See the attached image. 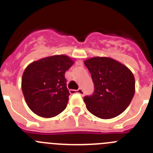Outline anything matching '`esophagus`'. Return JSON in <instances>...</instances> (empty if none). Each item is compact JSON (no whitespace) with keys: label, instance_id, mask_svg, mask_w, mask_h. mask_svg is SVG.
<instances>
[{"label":"esophagus","instance_id":"obj_1","mask_svg":"<svg viewBox=\"0 0 153 153\" xmlns=\"http://www.w3.org/2000/svg\"><path fill=\"white\" fill-rule=\"evenodd\" d=\"M70 93H72V94H74V93H79V94H80V95H83V93H84V92H83V90H82V89H78V90H70Z\"/></svg>","mask_w":153,"mask_h":153}]
</instances>
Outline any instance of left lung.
<instances>
[{
  "mask_svg": "<svg viewBox=\"0 0 153 153\" xmlns=\"http://www.w3.org/2000/svg\"><path fill=\"white\" fill-rule=\"evenodd\" d=\"M94 83V92L83 99L86 109L100 119L117 117L128 107L135 93L134 76L128 67L109 57L84 61Z\"/></svg>",
  "mask_w": 153,
  "mask_h": 153,
  "instance_id": "obj_1",
  "label": "left lung"
}]
</instances>
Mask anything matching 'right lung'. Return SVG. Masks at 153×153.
Masks as SVG:
<instances>
[{
	"label": "right lung",
	"mask_w": 153,
	"mask_h": 153,
	"mask_svg": "<svg viewBox=\"0 0 153 153\" xmlns=\"http://www.w3.org/2000/svg\"><path fill=\"white\" fill-rule=\"evenodd\" d=\"M74 63L66 55H54L27 67L21 88L27 106L35 114L51 118L66 109L70 93L65 73Z\"/></svg>",
	"instance_id": "obj_1"
}]
</instances>
